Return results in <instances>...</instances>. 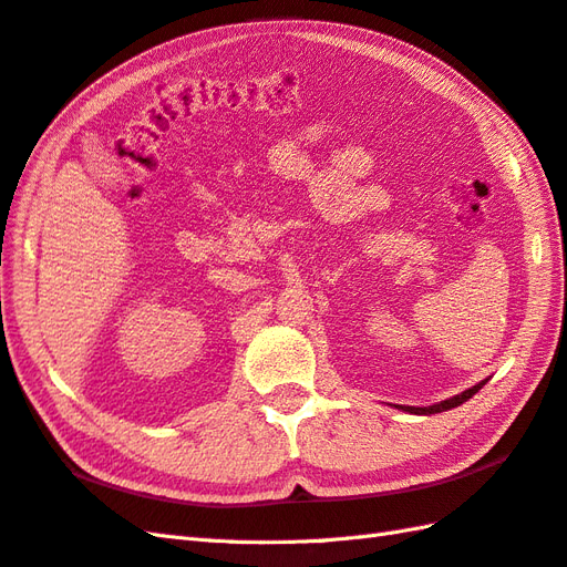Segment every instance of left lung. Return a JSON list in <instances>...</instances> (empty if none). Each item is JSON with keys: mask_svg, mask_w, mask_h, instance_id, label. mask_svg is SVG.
Segmentation results:
<instances>
[{"mask_svg": "<svg viewBox=\"0 0 567 567\" xmlns=\"http://www.w3.org/2000/svg\"><path fill=\"white\" fill-rule=\"evenodd\" d=\"M483 384H487V380L473 384V388L465 390V392H461V394L451 396V400H443V402H439V404H431V406H402V404H396V409H402V412H409V414H421V416L441 414V412H449V409H453V406H461L463 402H467L470 396H473V394H477L480 390H483Z\"/></svg>", "mask_w": 567, "mask_h": 567, "instance_id": "left-lung-1", "label": "left lung"}]
</instances>
